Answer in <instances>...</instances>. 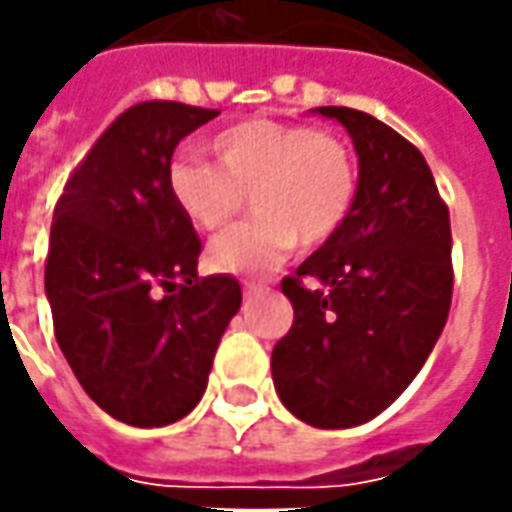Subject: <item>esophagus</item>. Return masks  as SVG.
Here are the masks:
<instances>
[{"mask_svg": "<svg viewBox=\"0 0 512 512\" xmlns=\"http://www.w3.org/2000/svg\"><path fill=\"white\" fill-rule=\"evenodd\" d=\"M242 290H245V298H253V296H259V293H264V290H267V284H264V281H245V284H242Z\"/></svg>", "mask_w": 512, "mask_h": 512, "instance_id": "34e87169", "label": "esophagus"}]
</instances>
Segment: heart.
<instances>
[{
  "label": "heart",
  "instance_id": "obj_1",
  "mask_svg": "<svg viewBox=\"0 0 512 512\" xmlns=\"http://www.w3.org/2000/svg\"><path fill=\"white\" fill-rule=\"evenodd\" d=\"M208 149L214 163L200 154H177L168 163V194L200 231L225 228L250 194L256 219L208 248V262L219 273L264 276L296 242L315 248L352 214L358 168L335 132L250 118L216 132Z\"/></svg>",
  "mask_w": 512,
  "mask_h": 512
}]
</instances>
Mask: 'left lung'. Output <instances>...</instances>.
Segmentation results:
<instances>
[{
    "instance_id": "8db88e82",
    "label": "left lung",
    "mask_w": 512,
    "mask_h": 512,
    "mask_svg": "<svg viewBox=\"0 0 512 512\" xmlns=\"http://www.w3.org/2000/svg\"><path fill=\"white\" fill-rule=\"evenodd\" d=\"M358 152L341 231L281 281L293 327L273 346L281 403L315 428L369 423L406 392L454 293L451 219L417 146L349 106H318Z\"/></svg>"
}]
</instances>
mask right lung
I'll return each mask as SVG.
<instances>
[{"label": "right lung", "instance_id": "add662e5", "mask_svg": "<svg viewBox=\"0 0 512 512\" xmlns=\"http://www.w3.org/2000/svg\"><path fill=\"white\" fill-rule=\"evenodd\" d=\"M216 109L146 101L95 140L56 202L44 290L84 392L137 428L183 420L242 304L231 276H197L202 242L168 194L177 143Z\"/></svg>", "mask_w": 512, "mask_h": 512}]
</instances>
